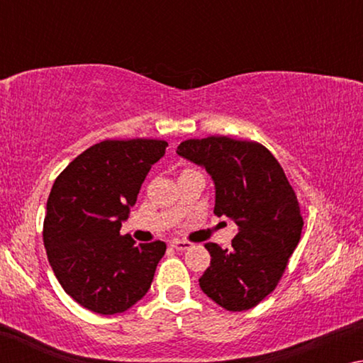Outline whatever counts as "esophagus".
<instances>
[{
  "instance_id": "34e87169",
  "label": "esophagus",
  "mask_w": 363,
  "mask_h": 363,
  "mask_svg": "<svg viewBox=\"0 0 363 363\" xmlns=\"http://www.w3.org/2000/svg\"><path fill=\"white\" fill-rule=\"evenodd\" d=\"M171 247L176 250H189L190 247H192V243L186 242V240H173L171 242Z\"/></svg>"
}]
</instances>
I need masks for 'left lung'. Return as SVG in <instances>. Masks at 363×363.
<instances>
[{"label":"left lung","instance_id":"left-lung-1","mask_svg":"<svg viewBox=\"0 0 363 363\" xmlns=\"http://www.w3.org/2000/svg\"><path fill=\"white\" fill-rule=\"evenodd\" d=\"M176 152L205 167L216 187L214 214L238 225L230 248L205 245L211 264L200 288L227 311H248L275 290L298 247L304 220L296 194L277 158L255 140L187 139Z\"/></svg>","mask_w":363,"mask_h":363}]
</instances>
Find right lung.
Listing matches in <instances>:
<instances>
[{
    "instance_id": "1",
    "label": "right lung",
    "mask_w": 363,
    "mask_h": 363,
    "mask_svg": "<svg viewBox=\"0 0 363 363\" xmlns=\"http://www.w3.org/2000/svg\"><path fill=\"white\" fill-rule=\"evenodd\" d=\"M167 145L143 138L102 140L54 181L43 242L59 284L88 311L121 314L149 291L167 243L136 245L120 229Z\"/></svg>"
}]
</instances>
